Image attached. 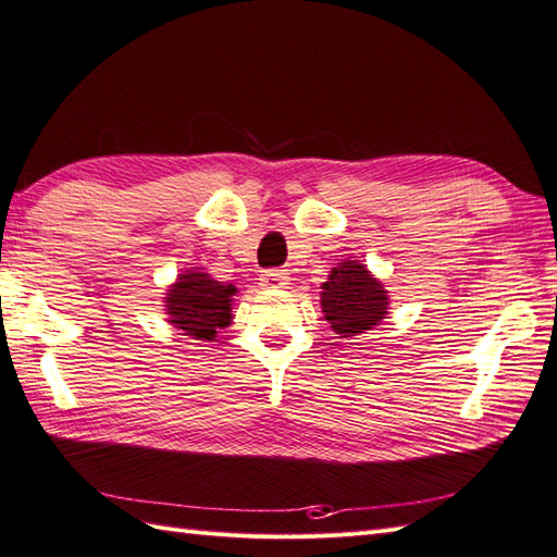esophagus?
<instances>
[{
    "instance_id": "34e87169",
    "label": "esophagus",
    "mask_w": 557,
    "mask_h": 557,
    "mask_svg": "<svg viewBox=\"0 0 557 557\" xmlns=\"http://www.w3.org/2000/svg\"><path fill=\"white\" fill-rule=\"evenodd\" d=\"M260 286L264 290H281V288H288L290 286V274L288 271L283 269H271V271H264V274L260 276Z\"/></svg>"
}]
</instances>
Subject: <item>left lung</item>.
<instances>
[{
	"label": "left lung",
	"mask_w": 557,
	"mask_h": 557,
	"mask_svg": "<svg viewBox=\"0 0 557 557\" xmlns=\"http://www.w3.org/2000/svg\"><path fill=\"white\" fill-rule=\"evenodd\" d=\"M389 295L361 260L337 262L321 283V311L337 337L363 335L387 319Z\"/></svg>",
	"instance_id": "left-lung-1"
}]
</instances>
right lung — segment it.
<instances>
[{"label":"right lung","instance_id":"add662e5","mask_svg":"<svg viewBox=\"0 0 557 557\" xmlns=\"http://www.w3.org/2000/svg\"><path fill=\"white\" fill-rule=\"evenodd\" d=\"M236 286L214 281L206 269L194 267L176 274L162 297L168 323L194 341H214L216 333L232 325Z\"/></svg>","mask_w":557,"mask_h":557}]
</instances>
